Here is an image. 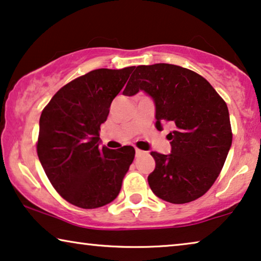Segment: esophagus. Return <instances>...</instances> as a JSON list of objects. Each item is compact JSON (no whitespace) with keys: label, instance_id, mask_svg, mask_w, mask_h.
I'll return each instance as SVG.
<instances>
[{"label":"esophagus","instance_id":"obj_1","mask_svg":"<svg viewBox=\"0 0 261 261\" xmlns=\"http://www.w3.org/2000/svg\"><path fill=\"white\" fill-rule=\"evenodd\" d=\"M143 153H144V151H143V150L136 149V157H139V156H142Z\"/></svg>","mask_w":261,"mask_h":261}]
</instances>
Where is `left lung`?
Masks as SVG:
<instances>
[{
  "label": "left lung",
  "instance_id": "obj_1",
  "mask_svg": "<svg viewBox=\"0 0 261 261\" xmlns=\"http://www.w3.org/2000/svg\"><path fill=\"white\" fill-rule=\"evenodd\" d=\"M143 91L155 104L157 130L171 123L169 155L151 152L152 193L170 203H188L208 192L232 145L229 112L213 86L197 73L170 64L137 66L124 95Z\"/></svg>",
  "mask_w": 261,
  "mask_h": 261
}]
</instances>
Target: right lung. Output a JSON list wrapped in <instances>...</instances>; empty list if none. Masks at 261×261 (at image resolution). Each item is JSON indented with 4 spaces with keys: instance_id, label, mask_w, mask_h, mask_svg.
<instances>
[{
    "instance_id": "right-lung-1",
    "label": "right lung",
    "mask_w": 261,
    "mask_h": 261,
    "mask_svg": "<svg viewBox=\"0 0 261 261\" xmlns=\"http://www.w3.org/2000/svg\"><path fill=\"white\" fill-rule=\"evenodd\" d=\"M135 66L99 68L61 87L40 117L38 156L60 195L76 207L93 209L118 196L135 149L100 146L99 130L110 106Z\"/></svg>"
}]
</instances>
